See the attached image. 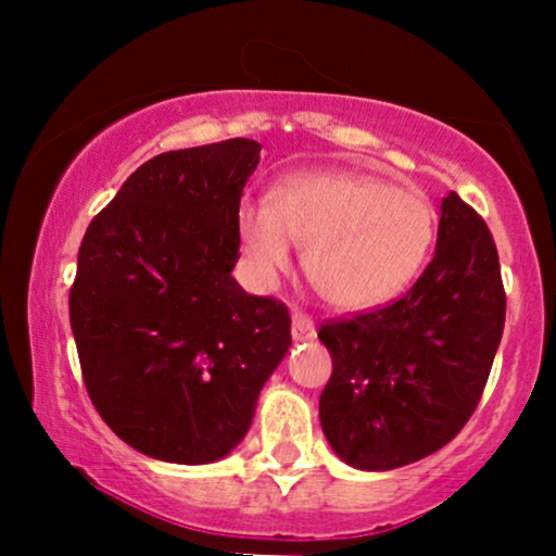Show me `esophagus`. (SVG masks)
I'll use <instances>...</instances> for the list:
<instances>
[{
    "label": "esophagus",
    "instance_id": "esophagus-1",
    "mask_svg": "<svg viewBox=\"0 0 556 556\" xmlns=\"http://www.w3.org/2000/svg\"><path fill=\"white\" fill-rule=\"evenodd\" d=\"M316 337V327L311 321L308 314L303 311H292V340L305 342V340H314Z\"/></svg>",
    "mask_w": 556,
    "mask_h": 556
}]
</instances>
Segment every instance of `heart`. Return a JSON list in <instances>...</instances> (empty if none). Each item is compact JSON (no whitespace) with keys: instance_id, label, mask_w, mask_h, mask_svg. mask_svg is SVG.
I'll use <instances>...</instances> for the list:
<instances>
[{"instance_id":"obj_1","label":"heart","mask_w":556,"mask_h":556,"mask_svg":"<svg viewBox=\"0 0 556 556\" xmlns=\"http://www.w3.org/2000/svg\"><path fill=\"white\" fill-rule=\"evenodd\" d=\"M433 208L418 190L355 172H305L285 180L271 203L242 201L240 240L261 285L292 266L305 245V277L329 305L374 308L400 295L433 242Z\"/></svg>"}]
</instances>
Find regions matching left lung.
I'll use <instances>...</instances> for the list:
<instances>
[{
    "mask_svg": "<svg viewBox=\"0 0 556 556\" xmlns=\"http://www.w3.org/2000/svg\"><path fill=\"white\" fill-rule=\"evenodd\" d=\"M500 256L457 193L442 201L437 253L405 295L329 318L321 429L344 463L392 470L450 444L481 402L504 329Z\"/></svg>",
    "mask_w": 556,
    "mask_h": 556,
    "instance_id": "8db88e82",
    "label": "left lung"
}]
</instances>
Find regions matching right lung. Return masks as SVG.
I'll use <instances>...</instances> for the list:
<instances>
[{"label": "right lung", "instance_id": "1", "mask_svg": "<svg viewBox=\"0 0 556 556\" xmlns=\"http://www.w3.org/2000/svg\"><path fill=\"white\" fill-rule=\"evenodd\" d=\"M261 143L167 151L83 235L70 327L93 407L132 450L203 465L235 450L290 350L282 300L235 282L240 195Z\"/></svg>", "mask_w": 556, "mask_h": 556}]
</instances>
